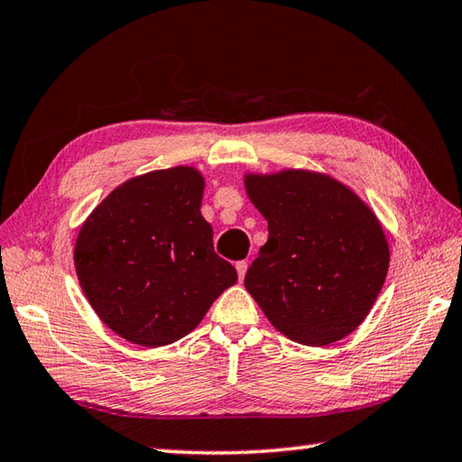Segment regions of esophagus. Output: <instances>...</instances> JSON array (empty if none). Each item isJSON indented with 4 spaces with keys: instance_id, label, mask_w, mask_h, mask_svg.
<instances>
[{
    "instance_id": "obj_1",
    "label": "esophagus",
    "mask_w": 462,
    "mask_h": 462,
    "mask_svg": "<svg viewBox=\"0 0 462 462\" xmlns=\"http://www.w3.org/2000/svg\"><path fill=\"white\" fill-rule=\"evenodd\" d=\"M236 270H238V278L244 280V276H246V270H248V262L246 260L236 262Z\"/></svg>"
}]
</instances>
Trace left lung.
Returning <instances> with one entry per match:
<instances>
[{"label":"left lung","instance_id":"8db88e82","mask_svg":"<svg viewBox=\"0 0 462 462\" xmlns=\"http://www.w3.org/2000/svg\"><path fill=\"white\" fill-rule=\"evenodd\" d=\"M248 198L268 220V242L244 286L273 327L327 346L373 309L388 273V242L373 210L327 174H248Z\"/></svg>","mask_w":462,"mask_h":462}]
</instances>
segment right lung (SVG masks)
Here are the masks:
<instances>
[{"label": "right lung", "mask_w": 462, "mask_h": 462, "mask_svg": "<svg viewBox=\"0 0 462 462\" xmlns=\"http://www.w3.org/2000/svg\"><path fill=\"white\" fill-rule=\"evenodd\" d=\"M204 178L178 166L132 178L89 214L76 240L81 291L122 338L156 348L192 332L238 274L200 214Z\"/></svg>", "instance_id": "1"}]
</instances>
